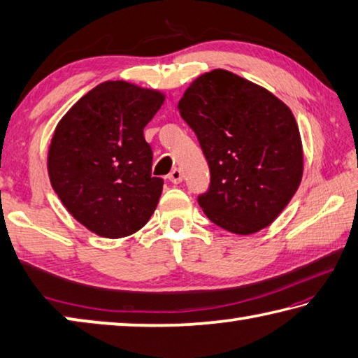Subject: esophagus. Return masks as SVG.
Returning <instances> with one entry per match:
<instances>
[{
	"label": "esophagus",
	"mask_w": 358,
	"mask_h": 358,
	"mask_svg": "<svg viewBox=\"0 0 358 358\" xmlns=\"http://www.w3.org/2000/svg\"><path fill=\"white\" fill-rule=\"evenodd\" d=\"M169 181H172L173 185H178L181 180H183V175H181V171L180 169H173V171L169 173Z\"/></svg>",
	"instance_id": "esophagus-1"
}]
</instances>
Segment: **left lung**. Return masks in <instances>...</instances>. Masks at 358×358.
I'll return each mask as SVG.
<instances>
[{
	"label": "left lung",
	"mask_w": 358,
	"mask_h": 358,
	"mask_svg": "<svg viewBox=\"0 0 358 358\" xmlns=\"http://www.w3.org/2000/svg\"><path fill=\"white\" fill-rule=\"evenodd\" d=\"M210 167L199 205L216 226L250 235L270 226L299 189L300 131L290 108L224 69L197 77L178 102Z\"/></svg>",
	"instance_id": "obj_1"
}]
</instances>
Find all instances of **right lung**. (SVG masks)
<instances>
[{
	"mask_svg": "<svg viewBox=\"0 0 358 358\" xmlns=\"http://www.w3.org/2000/svg\"><path fill=\"white\" fill-rule=\"evenodd\" d=\"M166 96L123 80L98 85L59 120L48 147L52 187L66 210L96 235L137 232L159 202L153 151L143 137Z\"/></svg>",
	"mask_w": 358,
	"mask_h": 358,
	"instance_id": "add662e5",
	"label": "right lung"
}]
</instances>
